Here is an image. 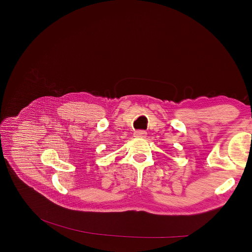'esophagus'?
<instances>
[{
	"instance_id": "34e87169",
	"label": "esophagus",
	"mask_w": 252,
	"mask_h": 252,
	"mask_svg": "<svg viewBox=\"0 0 252 252\" xmlns=\"http://www.w3.org/2000/svg\"><path fill=\"white\" fill-rule=\"evenodd\" d=\"M134 135H135L136 138H145V137H146L147 133L145 130H141L140 129V130H136Z\"/></svg>"
}]
</instances>
